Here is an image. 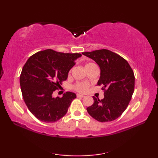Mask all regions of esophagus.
<instances>
[{"instance_id": "esophagus-1", "label": "esophagus", "mask_w": 158, "mask_h": 158, "mask_svg": "<svg viewBox=\"0 0 158 158\" xmlns=\"http://www.w3.org/2000/svg\"><path fill=\"white\" fill-rule=\"evenodd\" d=\"M77 98H83V97H85V96L81 95V94H77Z\"/></svg>"}]
</instances>
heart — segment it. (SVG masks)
Masks as SVG:
<instances>
[{
	"label": "heart",
	"mask_w": 158,
	"mask_h": 158,
	"mask_svg": "<svg viewBox=\"0 0 158 158\" xmlns=\"http://www.w3.org/2000/svg\"><path fill=\"white\" fill-rule=\"evenodd\" d=\"M96 65L93 62H88V63H86L85 64V68L87 69V70H88L89 69L92 68V67L93 66H96ZM70 71L69 73L70 72ZM89 86V84L88 83H85V82H77L76 83L75 85H73V89L76 90L77 92H81V93H83V92H85L87 91V89H88Z\"/></svg>",
	"instance_id": "obj_1"
}]
</instances>
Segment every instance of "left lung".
I'll return each instance as SVG.
<instances>
[{
    "label": "left lung",
    "instance_id": "obj_1",
    "mask_svg": "<svg viewBox=\"0 0 158 158\" xmlns=\"http://www.w3.org/2000/svg\"><path fill=\"white\" fill-rule=\"evenodd\" d=\"M82 53L99 65L100 77L97 85H102L105 95L102 100L93 96V105L87 108V111L100 122L116 119L122 115L132 98L135 80L133 70L122 56L108 49Z\"/></svg>",
    "mask_w": 158,
    "mask_h": 158
}]
</instances>
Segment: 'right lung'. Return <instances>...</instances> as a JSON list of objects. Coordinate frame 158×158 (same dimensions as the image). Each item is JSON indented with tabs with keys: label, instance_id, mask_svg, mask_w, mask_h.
<instances>
[{
	"label": "right lung",
	"instance_id": "add662e5",
	"mask_svg": "<svg viewBox=\"0 0 158 158\" xmlns=\"http://www.w3.org/2000/svg\"><path fill=\"white\" fill-rule=\"evenodd\" d=\"M79 53H62L51 49L36 52L23 66L19 83L23 100L36 119L46 123L58 121L66 115L75 93L66 92L61 98L52 96L66 80Z\"/></svg>",
	"mask_w": 158,
	"mask_h": 158
}]
</instances>
